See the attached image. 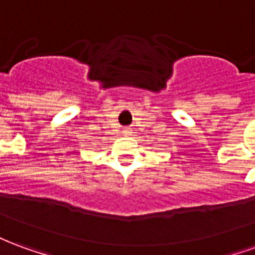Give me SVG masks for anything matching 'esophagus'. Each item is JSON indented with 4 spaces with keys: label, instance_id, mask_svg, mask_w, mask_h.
Masks as SVG:
<instances>
[{
    "label": "esophagus",
    "instance_id": "esophagus-1",
    "mask_svg": "<svg viewBox=\"0 0 255 255\" xmlns=\"http://www.w3.org/2000/svg\"><path fill=\"white\" fill-rule=\"evenodd\" d=\"M123 133H124L126 136H128V135H131V131H129V128H124V131H123Z\"/></svg>",
    "mask_w": 255,
    "mask_h": 255
}]
</instances>
